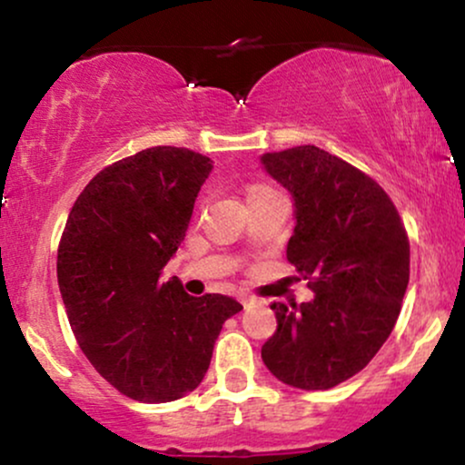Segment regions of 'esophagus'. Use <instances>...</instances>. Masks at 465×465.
<instances>
[{
	"label": "esophagus",
	"mask_w": 465,
	"mask_h": 465,
	"mask_svg": "<svg viewBox=\"0 0 465 465\" xmlns=\"http://www.w3.org/2000/svg\"><path fill=\"white\" fill-rule=\"evenodd\" d=\"M238 302H240V303H242V306H244V308L253 306V303H255V300H253V297L244 295V292H240V295H238Z\"/></svg>",
	"instance_id": "esophagus-1"
}]
</instances>
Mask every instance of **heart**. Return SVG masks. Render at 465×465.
Returning a JSON list of instances; mask_svg holds the SVG:
<instances>
[{"label": "heart", "instance_id": "heart-1", "mask_svg": "<svg viewBox=\"0 0 465 465\" xmlns=\"http://www.w3.org/2000/svg\"><path fill=\"white\" fill-rule=\"evenodd\" d=\"M271 196H277V192L273 188H269V185H251L247 190V203H258V201H264V199H271Z\"/></svg>", "mask_w": 465, "mask_h": 465}]
</instances>
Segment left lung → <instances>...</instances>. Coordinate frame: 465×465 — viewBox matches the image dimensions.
<instances>
[{"instance_id":"1","label":"left lung","mask_w":465,"mask_h":465,"mask_svg":"<svg viewBox=\"0 0 465 465\" xmlns=\"http://www.w3.org/2000/svg\"><path fill=\"white\" fill-rule=\"evenodd\" d=\"M260 163L292 196L288 262L306 303H271L277 330L262 361L284 385L319 391L359 373L391 334L409 284V238L387 192L317 146L266 153Z\"/></svg>"}]
</instances>
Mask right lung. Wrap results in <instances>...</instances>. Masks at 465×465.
Returning a JSON list of instances; mask_svg holds the SVG:
<instances>
[{
    "label": "right lung",
    "instance_id": "1",
    "mask_svg": "<svg viewBox=\"0 0 465 465\" xmlns=\"http://www.w3.org/2000/svg\"><path fill=\"white\" fill-rule=\"evenodd\" d=\"M210 157L154 146L89 181L58 244V288L80 350L137 402L194 391L223 323L242 311L227 295L192 297L163 266L183 242Z\"/></svg>",
    "mask_w": 465,
    "mask_h": 465
}]
</instances>
